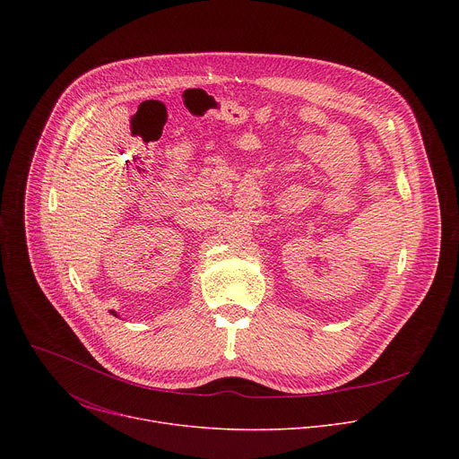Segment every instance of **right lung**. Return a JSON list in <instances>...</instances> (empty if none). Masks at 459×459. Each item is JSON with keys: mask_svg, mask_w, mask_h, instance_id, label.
Listing matches in <instances>:
<instances>
[{"mask_svg": "<svg viewBox=\"0 0 459 459\" xmlns=\"http://www.w3.org/2000/svg\"><path fill=\"white\" fill-rule=\"evenodd\" d=\"M110 314H112V316H117V314H116V310H110Z\"/></svg>", "mask_w": 459, "mask_h": 459, "instance_id": "obj_1", "label": "right lung"}]
</instances>
